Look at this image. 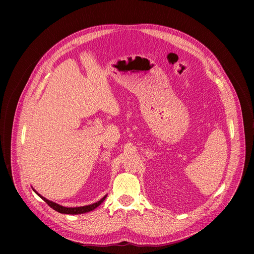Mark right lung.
Segmentation results:
<instances>
[{
    "mask_svg": "<svg viewBox=\"0 0 254 254\" xmlns=\"http://www.w3.org/2000/svg\"><path fill=\"white\" fill-rule=\"evenodd\" d=\"M33 191L37 194L40 198H42L52 209H54L55 211L59 212V213H62V214H70V215H76V214H83V213H86V212H90L92 210H94L95 208H97L106 198L107 195H105L103 198H101L99 201H97L96 203H93V204H90V205H86V206H81V207H64V206H61L55 202H52L48 199H46L45 197L41 196L40 194H38V192L36 191L35 189H33Z\"/></svg>",
    "mask_w": 254,
    "mask_h": 254,
    "instance_id": "1",
    "label": "right lung"
}]
</instances>
